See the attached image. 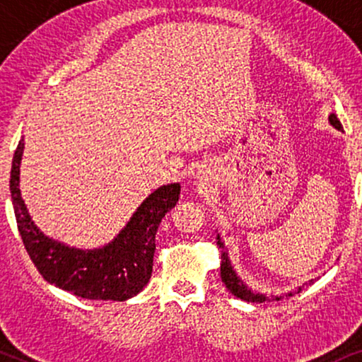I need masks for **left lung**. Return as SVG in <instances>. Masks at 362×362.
<instances>
[{"instance_id": "obj_1", "label": "left lung", "mask_w": 362, "mask_h": 362, "mask_svg": "<svg viewBox=\"0 0 362 362\" xmlns=\"http://www.w3.org/2000/svg\"><path fill=\"white\" fill-rule=\"evenodd\" d=\"M329 123L333 125L336 130H343V125H341V122L338 120V117L334 115V113H331L329 115ZM217 245H219L221 252V279L224 281V285L227 286V290L230 291L232 295L237 296V298L244 300V301H252V303H264V301H272V300H280L281 296H265L262 293H255V291H252L249 286H247L244 281L240 280V276L235 274V270L232 269L230 265V260L229 257H227V252L224 250V242L221 240V235L217 234ZM313 280H310V284ZM301 286L296 291H300ZM288 296H291V293H288Z\"/></svg>"}]
</instances>
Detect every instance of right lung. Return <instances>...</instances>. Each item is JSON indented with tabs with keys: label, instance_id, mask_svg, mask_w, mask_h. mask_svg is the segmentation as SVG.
<instances>
[{
	"label": "right lung",
	"instance_id": "right-lung-1",
	"mask_svg": "<svg viewBox=\"0 0 362 362\" xmlns=\"http://www.w3.org/2000/svg\"><path fill=\"white\" fill-rule=\"evenodd\" d=\"M23 150L21 138L13 156L9 191L19 235L42 279L87 300L125 301L140 293L151 279L158 226L176 206L181 186L175 182L151 192L110 244L93 250L76 249L44 235L31 221L19 189Z\"/></svg>",
	"mask_w": 362,
	"mask_h": 362
}]
</instances>
